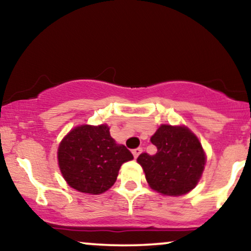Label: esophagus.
<instances>
[{"label":"esophagus","instance_id":"obj_1","mask_svg":"<svg viewBox=\"0 0 251 251\" xmlns=\"http://www.w3.org/2000/svg\"><path fill=\"white\" fill-rule=\"evenodd\" d=\"M142 151H143V149H142V147H138V149L133 150V151H132L133 157H135V159H137V157H138V155H139V154H140V153H142Z\"/></svg>","mask_w":251,"mask_h":251}]
</instances>
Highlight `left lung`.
Masks as SVG:
<instances>
[{"label":"left lung","instance_id":"obj_1","mask_svg":"<svg viewBox=\"0 0 251 251\" xmlns=\"http://www.w3.org/2000/svg\"><path fill=\"white\" fill-rule=\"evenodd\" d=\"M151 143L156 146V154L143 153L137 159L150 187L166 197H180L193 190L207 163L198 136L184 125L163 123L151 137Z\"/></svg>","mask_w":251,"mask_h":251}]
</instances>
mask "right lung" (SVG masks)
Returning <instances> with one entry per match:
<instances>
[{
  "instance_id": "obj_1",
  "label": "right lung",
  "mask_w": 251,
  "mask_h": 251,
  "mask_svg": "<svg viewBox=\"0 0 251 251\" xmlns=\"http://www.w3.org/2000/svg\"><path fill=\"white\" fill-rule=\"evenodd\" d=\"M57 159L68 186L81 193L98 195L114 185L120 168L133 156L125 145L112 138L107 125H80L61 139Z\"/></svg>"
}]
</instances>
